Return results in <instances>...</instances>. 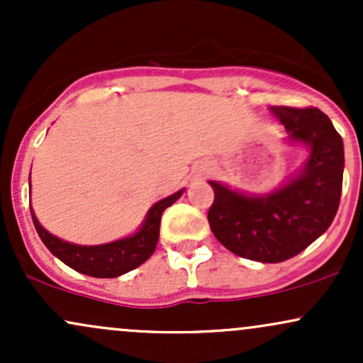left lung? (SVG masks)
<instances>
[{
	"instance_id": "obj_1",
	"label": "left lung",
	"mask_w": 363,
	"mask_h": 363,
	"mask_svg": "<svg viewBox=\"0 0 363 363\" xmlns=\"http://www.w3.org/2000/svg\"><path fill=\"white\" fill-rule=\"evenodd\" d=\"M286 129L285 141L309 152L291 176L262 194L210 181L215 201L208 211L211 232L230 252L259 262H281L319 239L335 220L343 186V140L315 107L273 106Z\"/></svg>"
}]
</instances>
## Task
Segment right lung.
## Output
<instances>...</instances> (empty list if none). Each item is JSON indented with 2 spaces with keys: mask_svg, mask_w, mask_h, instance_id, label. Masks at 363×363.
<instances>
[{
  "mask_svg": "<svg viewBox=\"0 0 363 363\" xmlns=\"http://www.w3.org/2000/svg\"><path fill=\"white\" fill-rule=\"evenodd\" d=\"M182 193H184V189L177 191V193L155 203L148 210L143 223L135 234L99 245H80L62 240L45 230L37 220L32 206L30 213L40 240L57 259H61L66 266L73 268L74 272L89 274V277L116 278L138 268L140 264H143L152 256L157 247L158 235H160L162 213L169 206H172L181 198Z\"/></svg>",
  "mask_w": 363,
  "mask_h": 363,
  "instance_id": "1",
  "label": "right lung"
}]
</instances>
